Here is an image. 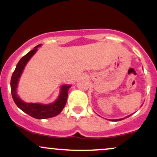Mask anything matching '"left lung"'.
<instances>
[{
	"instance_id": "obj_1",
	"label": "left lung",
	"mask_w": 157,
	"mask_h": 157,
	"mask_svg": "<svg viewBox=\"0 0 157 157\" xmlns=\"http://www.w3.org/2000/svg\"><path fill=\"white\" fill-rule=\"evenodd\" d=\"M129 117H130V116H129ZM113 120V121H119V120Z\"/></svg>"
}]
</instances>
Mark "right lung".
<instances>
[{
    "label": "right lung",
    "instance_id": "add662e5",
    "mask_svg": "<svg viewBox=\"0 0 157 157\" xmlns=\"http://www.w3.org/2000/svg\"><path fill=\"white\" fill-rule=\"evenodd\" d=\"M40 46V45H37V46H35L34 49L27 53L19 60L17 66H16L15 71L12 74L10 82L11 93H12V98H13L14 102H15L17 107L29 116L34 118L39 119V120L40 119L53 117L57 116L62 111L65 105H66V101H67L68 89L71 87V86H67V85L63 86L61 88V92L58 99L55 102L48 104V105H41V104L38 103H26V102L22 101L17 96L16 89H17L19 77L21 76L27 62L32 57V55L35 53V52L37 50V47H39Z\"/></svg>",
    "mask_w": 157,
    "mask_h": 157
}]
</instances>
